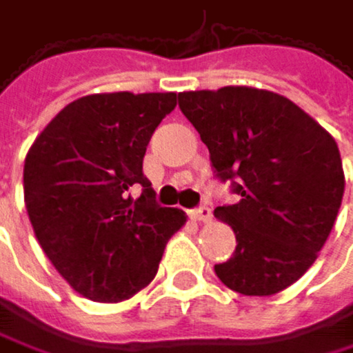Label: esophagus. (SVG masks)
<instances>
[{
    "label": "esophagus",
    "instance_id": "obj_1",
    "mask_svg": "<svg viewBox=\"0 0 353 353\" xmlns=\"http://www.w3.org/2000/svg\"><path fill=\"white\" fill-rule=\"evenodd\" d=\"M190 216H192L194 220H199V222H210V220H212V210H210L208 205H201V208H196Z\"/></svg>",
    "mask_w": 353,
    "mask_h": 353
}]
</instances>
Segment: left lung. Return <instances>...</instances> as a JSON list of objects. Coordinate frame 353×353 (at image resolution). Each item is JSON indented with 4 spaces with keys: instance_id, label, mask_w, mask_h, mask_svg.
I'll list each match as a JSON object with an SVG mask.
<instances>
[{
    "instance_id": "1",
    "label": "left lung",
    "mask_w": 353,
    "mask_h": 353,
    "mask_svg": "<svg viewBox=\"0 0 353 353\" xmlns=\"http://www.w3.org/2000/svg\"><path fill=\"white\" fill-rule=\"evenodd\" d=\"M180 110L208 145L216 175L239 196L214 216L235 230L216 275L245 296H271L316 263L345 190L332 135L277 92L252 86L190 90Z\"/></svg>"
}]
</instances>
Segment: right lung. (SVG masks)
<instances>
[{"label": "right lung", "mask_w": 353, "mask_h": 353, "mask_svg": "<svg viewBox=\"0 0 353 353\" xmlns=\"http://www.w3.org/2000/svg\"><path fill=\"white\" fill-rule=\"evenodd\" d=\"M175 92H99L65 105L29 148L25 208L48 261L82 296L131 299L150 283L182 210L161 208L141 171ZM142 194L133 199L131 185Z\"/></svg>", "instance_id": "right-lung-1"}]
</instances>
